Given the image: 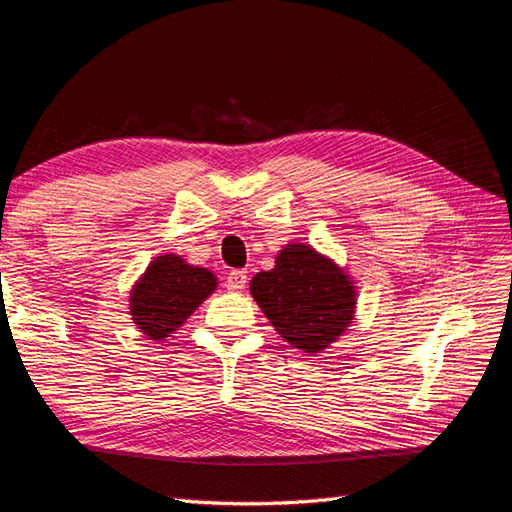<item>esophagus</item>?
Instances as JSON below:
<instances>
[{"label": "esophagus", "instance_id": "1", "mask_svg": "<svg viewBox=\"0 0 512 512\" xmlns=\"http://www.w3.org/2000/svg\"><path fill=\"white\" fill-rule=\"evenodd\" d=\"M247 284V273L245 271H230L226 277V288L230 292H241Z\"/></svg>", "mask_w": 512, "mask_h": 512}]
</instances>
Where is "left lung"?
I'll use <instances>...</instances> for the list:
<instances>
[{
    "label": "left lung",
    "mask_w": 512,
    "mask_h": 512,
    "mask_svg": "<svg viewBox=\"0 0 512 512\" xmlns=\"http://www.w3.org/2000/svg\"><path fill=\"white\" fill-rule=\"evenodd\" d=\"M250 294L280 337L307 354H320L348 331L359 299L350 273L301 241L286 243L275 267L252 277Z\"/></svg>",
    "instance_id": "1"
}]
</instances>
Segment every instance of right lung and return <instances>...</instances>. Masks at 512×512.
Masks as SVG:
<instances>
[{
  "instance_id": "right-lung-1",
  "label": "right lung",
  "mask_w": 512,
  "mask_h": 512,
  "mask_svg": "<svg viewBox=\"0 0 512 512\" xmlns=\"http://www.w3.org/2000/svg\"><path fill=\"white\" fill-rule=\"evenodd\" d=\"M215 290L218 277L213 271L168 252L153 258L134 282L128 309L134 327L147 339L160 342L179 331Z\"/></svg>"
}]
</instances>
